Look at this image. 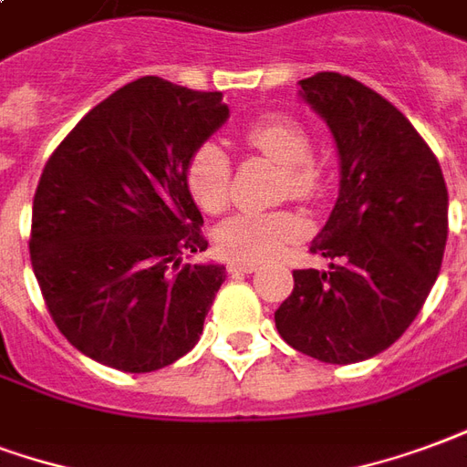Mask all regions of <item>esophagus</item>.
Here are the masks:
<instances>
[{
  "mask_svg": "<svg viewBox=\"0 0 467 467\" xmlns=\"http://www.w3.org/2000/svg\"><path fill=\"white\" fill-rule=\"evenodd\" d=\"M229 274H254L258 271L256 264H248V261H229Z\"/></svg>",
  "mask_w": 467,
  "mask_h": 467,
  "instance_id": "1",
  "label": "esophagus"
}]
</instances>
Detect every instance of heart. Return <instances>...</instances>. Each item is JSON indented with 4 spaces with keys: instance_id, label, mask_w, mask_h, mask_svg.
Masks as SVG:
<instances>
[{
    "instance_id": "b5f03b06",
    "label": "heart",
    "mask_w": 467,
    "mask_h": 467,
    "mask_svg": "<svg viewBox=\"0 0 467 467\" xmlns=\"http://www.w3.org/2000/svg\"><path fill=\"white\" fill-rule=\"evenodd\" d=\"M248 146L284 166V193L313 201L321 193V171L316 169L313 144L306 129L288 117H268L246 129ZM186 186L196 206L221 213L231 196V163L213 141L201 144L186 163ZM306 236V223L291 211H241L216 231V244L236 261H268Z\"/></svg>"
}]
</instances>
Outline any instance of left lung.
Segmentation results:
<instances>
[{
    "label": "left lung",
    "instance_id": "obj_1",
    "mask_svg": "<svg viewBox=\"0 0 467 467\" xmlns=\"http://www.w3.org/2000/svg\"><path fill=\"white\" fill-rule=\"evenodd\" d=\"M298 84L336 139L341 189L311 244L331 268L294 271L275 328L291 348L346 366L393 346L423 308L443 264L448 189L431 146L380 94L336 71Z\"/></svg>",
    "mask_w": 467,
    "mask_h": 467
}]
</instances>
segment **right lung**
<instances>
[{"instance_id": "add662e5", "label": "right lung", "mask_w": 467, "mask_h": 467, "mask_svg": "<svg viewBox=\"0 0 467 467\" xmlns=\"http://www.w3.org/2000/svg\"><path fill=\"white\" fill-rule=\"evenodd\" d=\"M226 119L221 91L141 77L91 109L44 166L34 275L57 328L97 363L151 373L199 343L226 268L182 261L209 246L186 163Z\"/></svg>"}]
</instances>
